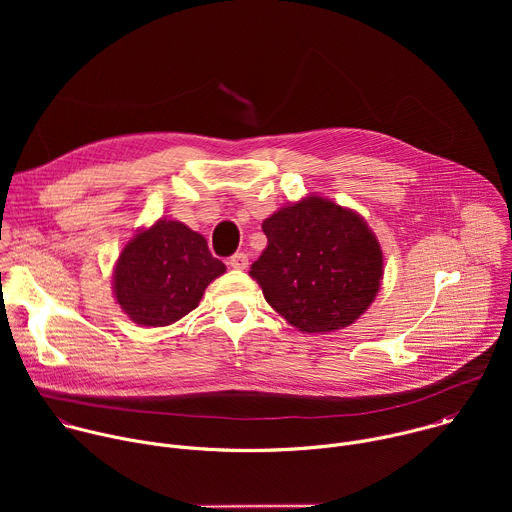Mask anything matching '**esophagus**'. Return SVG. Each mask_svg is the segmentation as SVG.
Segmentation results:
<instances>
[{"label":"esophagus","mask_w":512,"mask_h":512,"mask_svg":"<svg viewBox=\"0 0 512 512\" xmlns=\"http://www.w3.org/2000/svg\"><path fill=\"white\" fill-rule=\"evenodd\" d=\"M229 265H231L233 269H247V267H249V257H247V253L239 251V253L231 255V259H229Z\"/></svg>","instance_id":"obj_1"}]
</instances>
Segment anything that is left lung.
Masks as SVG:
<instances>
[{"mask_svg": "<svg viewBox=\"0 0 512 512\" xmlns=\"http://www.w3.org/2000/svg\"><path fill=\"white\" fill-rule=\"evenodd\" d=\"M263 233L267 247L249 273L291 326L340 330L375 300L383 251L356 212L308 196L265 218Z\"/></svg>", "mask_w": 512, "mask_h": 512, "instance_id": "8db88e82", "label": "left lung"}]
</instances>
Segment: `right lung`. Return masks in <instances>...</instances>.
Returning <instances> with one entry per match:
<instances>
[{"label": "right lung", "mask_w": 512, "mask_h": 512, "mask_svg": "<svg viewBox=\"0 0 512 512\" xmlns=\"http://www.w3.org/2000/svg\"><path fill=\"white\" fill-rule=\"evenodd\" d=\"M225 273L206 239L178 221H158L121 251L113 289L123 312L141 326H168L192 312L206 285Z\"/></svg>", "instance_id": "add662e5"}]
</instances>
